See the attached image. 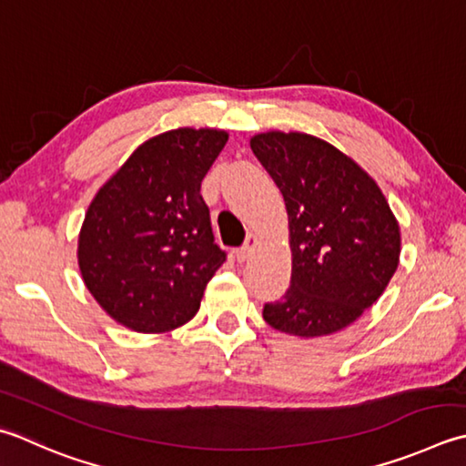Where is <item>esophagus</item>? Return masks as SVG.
<instances>
[{
	"label": "esophagus",
	"instance_id": "1",
	"mask_svg": "<svg viewBox=\"0 0 466 466\" xmlns=\"http://www.w3.org/2000/svg\"><path fill=\"white\" fill-rule=\"evenodd\" d=\"M257 236L254 234H248L246 236V242L240 246L238 250H236V260L238 262H246L250 258V254H252V250H254V246H257Z\"/></svg>",
	"mask_w": 466,
	"mask_h": 466
}]
</instances>
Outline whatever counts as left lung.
I'll list each match as a JSON object with an SVG mask.
<instances>
[{"label": "left lung", "mask_w": 466, "mask_h": 466, "mask_svg": "<svg viewBox=\"0 0 466 466\" xmlns=\"http://www.w3.org/2000/svg\"><path fill=\"white\" fill-rule=\"evenodd\" d=\"M250 147L285 198L290 287L262 317L275 329L321 337L351 325L398 268L400 226L358 163L305 133H260Z\"/></svg>", "instance_id": "1"}]
</instances>
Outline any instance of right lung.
Segmentation results:
<instances>
[{"label":"right lung","mask_w":466,"mask_h":466,"mask_svg":"<svg viewBox=\"0 0 466 466\" xmlns=\"http://www.w3.org/2000/svg\"><path fill=\"white\" fill-rule=\"evenodd\" d=\"M226 141L216 129L161 133L98 189L80 230L78 267L116 323L163 333L198 313L226 260L199 194Z\"/></svg>","instance_id":"obj_1"}]
</instances>
